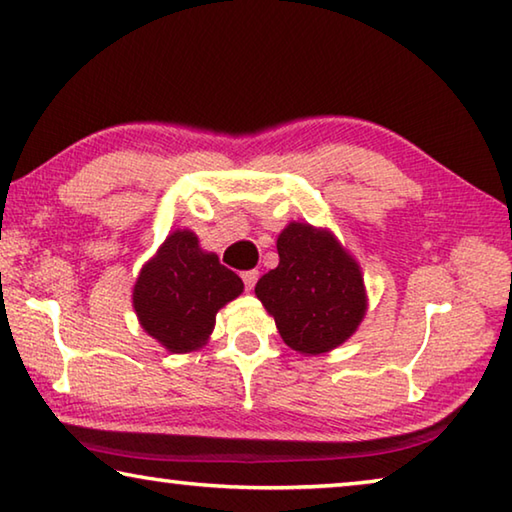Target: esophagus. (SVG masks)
<instances>
[{
	"label": "esophagus",
	"mask_w": 512,
	"mask_h": 512,
	"mask_svg": "<svg viewBox=\"0 0 512 512\" xmlns=\"http://www.w3.org/2000/svg\"><path fill=\"white\" fill-rule=\"evenodd\" d=\"M240 276H242V283H245V290H254V285L258 281V272L247 270V272H242Z\"/></svg>",
	"instance_id": "34e87169"
}]
</instances>
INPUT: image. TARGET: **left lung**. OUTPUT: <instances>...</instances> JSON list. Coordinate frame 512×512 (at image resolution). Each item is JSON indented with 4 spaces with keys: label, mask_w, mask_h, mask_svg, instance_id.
Returning <instances> with one entry per match:
<instances>
[{
    "label": "left lung",
    "mask_w": 512,
    "mask_h": 512,
    "mask_svg": "<svg viewBox=\"0 0 512 512\" xmlns=\"http://www.w3.org/2000/svg\"><path fill=\"white\" fill-rule=\"evenodd\" d=\"M279 267L256 283L283 342L306 355L326 353L355 333L366 312L360 267L328 231L292 222L276 242Z\"/></svg>",
    "instance_id": "obj_1"
}]
</instances>
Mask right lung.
Listing matches in <instances>:
<instances>
[{
  "label": "right lung",
  "mask_w": 512,
  "mask_h": 512,
  "mask_svg": "<svg viewBox=\"0 0 512 512\" xmlns=\"http://www.w3.org/2000/svg\"><path fill=\"white\" fill-rule=\"evenodd\" d=\"M242 292L236 272L206 254L191 231H175L143 267L134 310L143 330L173 353H188L211 335L215 312Z\"/></svg>",
  "instance_id": "1"
}]
</instances>
